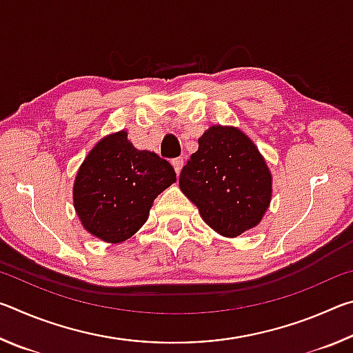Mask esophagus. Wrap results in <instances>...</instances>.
I'll list each match as a JSON object with an SVG mask.
<instances>
[{
  "mask_svg": "<svg viewBox=\"0 0 353 353\" xmlns=\"http://www.w3.org/2000/svg\"><path fill=\"white\" fill-rule=\"evenodd\" d=\"M171 163H172V166H174L176 174H177V176L181 174V170H182V166H183V160H182V159H174Z\"/></svg>",
  "mask_w": 353,
  "mask_h": 353,
  "instance_id": "1",
  "label": "esophagus"
}]
</instances>
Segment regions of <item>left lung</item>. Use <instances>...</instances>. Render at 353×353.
Instances as JSON below:
<instances>
[{
  "label": "left lung",
  "instance_id": "left-lung-1",
  "mask_svg": "<svg viewBox=\"0 0 353 353\" xmlns=\"http://www.w3.org/2000/svg\"><path fill=\"white\" fill-rule=\"evenodd\" d=\"M179 177L201 218L225 238L260 224L271 204L272 174L259 148L234 126L208 128Z\"/></svg>",
  "mask_w": 353,
  "mask_h": 353
}]
</instances>
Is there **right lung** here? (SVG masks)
Instances as JSON below:
<instances>
[{
	"instance_id": "right-lung-1",
	"label": "right lung",
	"mask_w": 353,
	"mask_h": 353,
	"mask_svg": "<svg viewBox=\"0 0 353 353\" xmlns=\"http://www.w3.org/2000/svg\"><path fill=\"white\" fill-rule=\"evenodd\" d=\"M176 182L170 162L139 151L126 130L105 135L77 170L73 204L83 229L118 244L141 229L154 199Z\"/></svg>"
}]
</instances>
